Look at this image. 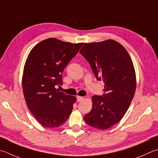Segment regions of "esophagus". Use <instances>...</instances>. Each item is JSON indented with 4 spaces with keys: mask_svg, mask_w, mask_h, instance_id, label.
<instances>
[{
    "mask_svg": "<svg viewBox=\"0 0 158 158\" xmlns=\"http://www.w3.org/2000/svg\"><path fill=\"white\" fill-rule=\"evenodd\" d=\"M83 100H84V97H82V96H77V101L78 102H81Z\"/></svg>",
    "mask_w": 158,
    "mask_h": 158,
    "instance_id": "obj_1",
    "label": "esophagus"
}]
</instances>
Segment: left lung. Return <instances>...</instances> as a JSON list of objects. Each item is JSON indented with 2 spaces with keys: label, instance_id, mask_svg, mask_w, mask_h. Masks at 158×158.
I'll return each instance as SVG.
<instances>
[{
  "label": "left lung",
  "instance_id": "1",
  "mask_svg": "<svg viewBox=\"0 0 158 158\" xmlns=\"http://www.w3.org/2000/svg\"><path fill=\"white\" fill-rule=\"evenodd\" d=\"M80 53L98 81L104 82L106 92L92 96V110L84 120L94 128L108 129L123 117L134 97L137 81L133 63L126 49L113 40L85 43Z\"/></svg>",
  "mask_w": 158,
  "mask_h": 158
}]
</instances>
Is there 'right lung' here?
Here are the masks:
<instances>
[{
	"label": "right lung",
	"instance_id": "obj_1",
	"mask_svg": "<svg viewBox=\"0 0 158 158\" xmlns=\"http://www.w3.org/2000/svg\"><path fill=\"white\" fill-rule=\"evenodd\" d=\"M83 43L48 38L33 47L23 68L22 87L27 108L47 128L62 126L71 114L76 97L56 89L62 85V72Z\"/></svg>",
	"mask_w": 158,
	"mask_h": 158
}]
</instances>
